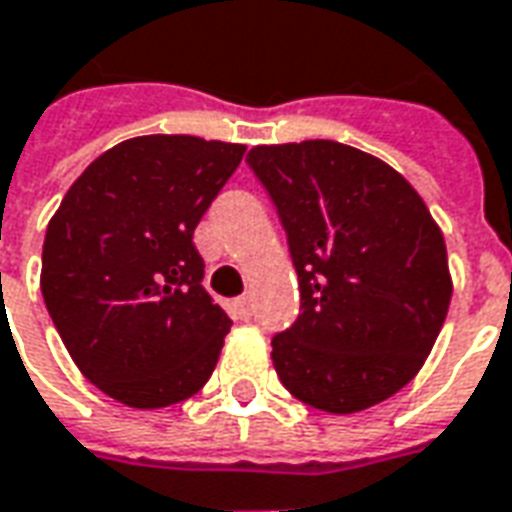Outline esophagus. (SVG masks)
I'll use <instances>...</instances> for the list:
<instances>
[{
  "label": "esophagus",
  "instance_id": "34e87169",
  "mask_svg": "<svg viewBox=\"0 0 512 512\" xmlns=\"http://www.w3.org/2000/svg\"><path fill=\"white\" fill-rule=\"evenodd\" d=\"M228 311H231L234 320H250L253 317V300H250V295L237 297V300L228 303Z\"/></svg>",
  "mask_w": 512,
  "mask_h": 512
}]
</instances>
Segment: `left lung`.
<instances>
[{
	"label": "left lung",
	"mask_w": 512,
	"mask_h": 512,
	"mask_svg": "<svg viewBox=\"0 0 512 512\" xmlns=\"http://www.w3.org/2000/svg\"><path fill=\"white\" fill-rule=\"evenodd\" d=\"M248 165L284 223L300 314L273 336L286 391L355 413L411 383L452 300L444 234L383 159L333 140L256 146Z\"/></svg>",
	"instance_id": "1"
}]
</instances>
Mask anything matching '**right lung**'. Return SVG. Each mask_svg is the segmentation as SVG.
<instances>
[{"instance_id": "1", "label": "right lung", "mask_w": 512, "mask_h": 512, "mask_svg": "<svg viewBox=\"0 0 512 512\" xmlns=\"http://www.w3.org/2000/svg\"><path fill=\"white\" fill-rule=\"evenodd\" d=\"M245 146L190 134L123 140L65 192L43 239L41 292L79 372L129 408L204 389L231 320L192 231Z\"/></svg>"}]
</instances>
